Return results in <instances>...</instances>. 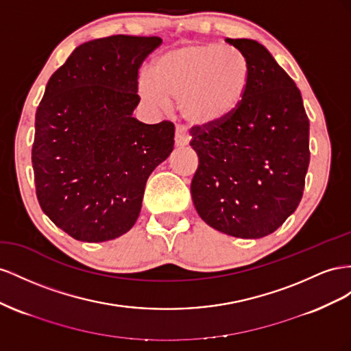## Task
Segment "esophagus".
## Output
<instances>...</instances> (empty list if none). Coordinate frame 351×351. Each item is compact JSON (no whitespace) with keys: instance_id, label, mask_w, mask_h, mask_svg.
I'll return each mask as SVG.
<instances>
[{"instance_id":"esophagus-1","label":"esophagus","mask_w":351,"mask_h":351,"mask_svg":"<svg viewBox=\"0 0 351 351\" xmlns=\"http://www.w3.org/2000/svg\"><path fill=\"white\" fill-rule=\"evenodd\" d=\"M188 143H189L188 128L185 125H178L176 126V134H175V144H176V147H184Z\"/></svg>"}]
</instances>
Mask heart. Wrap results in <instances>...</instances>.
I'll use <instances>...</instances> for the list:
<instances>
[{
  "instance_id": "b5f03b06",
  "label": "heart",
  "mask_w": 351,
  "mask_h": 351,
  "mask_svg": "<svg viewBox=\"0 0 351 351\" xmlns=\"http://www.w3.org/2000/svg\"><path fill=\"white\" fill-rule=\"evenodd\" d=\"M252 66L241 49L220 44H185L158 56L153 76L144 75L139 91L158 108L179 101L189 123L216 126L241 107Z\"/></svg>"
}]
</instances>
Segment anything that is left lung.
<instances>
[{"label": "left lung", "instance_id": "8db88e82", "mask_svg": "<svg viewBox=\"0 0 351 351\" xmlns=\"http://www.w3.org/2000/svg\"><path fill=\"white\" fill-rule=\"evenodd\" d=\"M226 41L247 56L252 81L235 114L189 131L198 156L191 195L208 226L237 238H262L302 202L310 162L308 117L295 82L262 44Z\"/></svg>", "mask_w": 351, "mask_h": 351}]
</instances>
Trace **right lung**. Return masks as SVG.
<instances>
[{"instance_id":"obj_1","label":"right lung","mask_w":351,"mask_h":351,"mask_svg":"<svg viewBox=\"0 0 351 351\" xmlns=\"http://www.w3.org/2000/svg\"><path fill=\"white\" fill-rule=\"evenodd\" d=\"M158 36L112 35L75 48L35 114L32 166L39 206L77 241L126 234L148 176L173 149L175 125L132 117L138 72Z\"/></svg>"}]
</instances>
